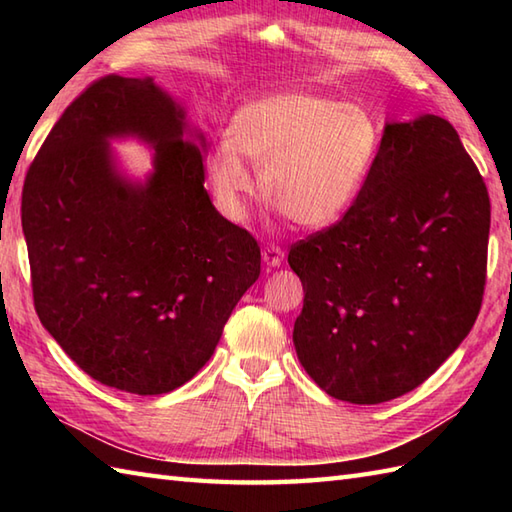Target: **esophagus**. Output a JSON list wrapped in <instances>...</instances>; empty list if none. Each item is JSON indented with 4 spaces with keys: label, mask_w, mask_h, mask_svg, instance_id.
I'll return each instance as SVG.
<instances>
[{
    "label": "esophagus",
    "mask_w": 512,
    "mask_h": 512,
    "mask_svg": "<svg viewBox=\"0 0 512 512\" xmlns=\"http://www.w3.org/2000/svg\"><path fill=\"white\" fill-rule=\"evenodd\" d=\"M262 259H264V264H266L268 268H277V266H281V262H284V250H281V248L275 246V244L264 246Z\"/></svg>",
    "instance_id": "34e87169"
}]
</instances>
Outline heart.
<instances>
[{"label": "heart", "instance_id": "b5f03b06", "mask_svg": "<svg viewBox=\"0 0 512 512\" xmlns=\"http://www.w3.org/2000/svg\"><path fill=\"white\" fill-rule=\"evenodd\" d=\"M376 116L358 103L281 90L259 94L233 114L228 143L206 158L220 211L239 222L259 169L262 193L303 228H328L352 209L380 151Z\"/></svg>", "mask_w": 512, "mask_h": 512}]
</instances>
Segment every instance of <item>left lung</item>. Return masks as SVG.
<instances>
[{"label": "left lung", "instance_id": "8db88e82", "mask_svg": "<svg viewBox=\"0 0 512 512\" xmlns=\"http://www.w3.org/2000/svg\"><path fill=\"white\" fill-rule=\"evenodd\" d=\"M491 200L449 121L387 123L341 222L301 239L295 350L325 394L378 405L422 385L471 332L486 284Z\"/></svg>", "mask_w": 512, "mask_h": 512}]
</instances>
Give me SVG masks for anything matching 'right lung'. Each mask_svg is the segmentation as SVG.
I'll list each match as a JSON object with an SVG mask.
<instances>
[{
  "instance_id": "right-lung-1",
  "label": "right lung",
  "mask_w": 512,
  "mask_h": 512,
  "mask_svg": "<svg viewBox=\"0 0 512 512\" xmlns=\"http://www.w3.org/2000/svg\"><path fill=\"white\" fill-rule=\"evenodd\" d=\"M154 146L145 183L106 140ZM204 136L154 79L107 74L68 105L26 173L21 226L35 310L94 380L169 394L200 372L262 253L204 189Z\"/></svg>"
}]
</instances>
